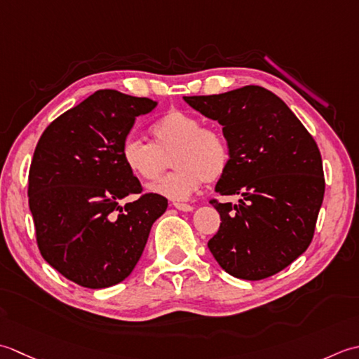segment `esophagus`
I'll use <instances>...</instances> for the list:
<instances>
[{
  "instance_id": "obj_1",
  "label": "esophagus",
  "mask_w": 359,
  "mask_h": 359,
  "mask_svg": "<svg viewBox=\"0 0 359 359\" xmlns=\"http://www.w3.org/2000/svg\"><path fill=\"white\" fill-rule=\"evenodd\" d=\"M173 206L177 208L178 210H182V212H192L194 210V206H190V204H186V203H175Z\"/></svg>"
}]
</instances>
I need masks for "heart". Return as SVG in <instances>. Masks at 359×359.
Masks as SVG:
<instances>
[{"mask_svg": "<svg viewBox=\"0 0 359 359\" xmlns=\"http://www.w3.org/2000/svg\"><path fill=\"white\" fill-rule=\"evenodd\" d=\"M153 144L128 137L121 147L123 165L142 181H155L169 165L173 173L150 186V192L182 201L204 181L220 180L229 165V145L223 131L203 126L200 118L170 109L150 127Z\"/></svg>", "mask_w": 359, "mask_h": 359, "instance_id": "1", "label": "heart"}]
</instances>
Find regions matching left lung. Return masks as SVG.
Masks as SVG:
<instances>
[{"label":"left lung","instance_id":"obj_1","mask_svg":"<svg viewBox=\"0 0 359 359\" xmlns=\"http://www.w3.org/2000/svg\"><path fill=\"white\" fill-rule=\"evenodd\" d=\"M187 104L223 126L229 165L215 192L238 204L210 200L220 229L209 250L226 273L245 280L274 276L310 246L324 200L323 159L313 136L274 93L243 86Z\"/></svg>","mask_w":359,"mask_h":359}]
</instances>
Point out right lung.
Instances as JSON below:
<instances>
[{
    "instance_id": "right-lung-1",
    "label": "right lung",
    "mask_w": 359,
    "mask_h": 359,
    "mask_svg": "<svg viewBox=\"0 0 359 359\" xmlns=\"http://www.w3.org/2000/svg\"><path fill=\"white\" fill-rule=\"evenodd\" d=\"M158 102L99 90L50 122L29 169V209L39 250L85 288H108L133 271L167 200L144 194L121 147L137 116ZM140 196L126 207L118 201Z\"/></svg>"
}]
</instances>
